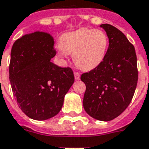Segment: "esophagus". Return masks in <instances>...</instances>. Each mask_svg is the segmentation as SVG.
<instances>
[{"label": "esophagus", "mask_w": 149, "mask_h": 149, "mask_svg": "<svg viewBox=\"0 0 149 149\" xmlns=\"http://www.w3.org/2000/svg\"><path fill=\"white\" fill-rule=\"evenodd\" d=\"M74 78H75L76 80H79L80 79V74H79V72L74 71Z\"/></svg>", "instance_id": "1"}]
</instances>
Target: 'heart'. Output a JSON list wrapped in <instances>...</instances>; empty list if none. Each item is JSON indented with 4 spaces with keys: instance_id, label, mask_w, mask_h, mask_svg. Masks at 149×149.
<instances>
[{
    "instance_id": "1",
    "label": "heart",
    "mask_w": 149,
    "mask_h": 149,
    "mask_svg": "<svg viewBox=\"0 0 149 149\" xmlns=\"http://www.w3.org/2000/svg\"><path fill=\"white\" fill-rule=\"evenodd\" d=\"M108 45L104 32L85 28L65 33L59 41L61 56L72 54L74 64L84 71L95 68L103 61Z\"/></svg>"
}]
</instances>
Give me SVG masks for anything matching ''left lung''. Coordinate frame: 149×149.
<instances>
[{
  "instance_id": "8db88e82",
  "label": "left lung",
  "mask_w": 149,
  "mask_h": 149,
  "mask_svg": "<svg viewBox=\"0 0 149 149\" xmlns=\"http://www.w3.org/2000/svg\"><path fill=\"white\" fill-rule=\"evenodd\" d=\"M109 38L103 61L81 75L85 84L83 107L93 118L109 121L128 107L138 83L137 56L124 33L109 24L100 25Z\"/></svg>"
}]
</instances>
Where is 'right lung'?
Instances as JSON below:
<instances>
[{
	"mask_svg": "<svg viewBox=\"0 0 149 149\" xmlns=\"http://www.w3.org/2000/svg\"><path fill=\"white\" fill-rule=\"evenodd\" d=\"M52 36L36 32L13 44L9 79L15 99L29 117L44 120L61 109L64 96L73 85L71 68H60L50 61L56 55Z\"/></svg>",
	"mask_w": 149,
	"mask_h": 149,
	"instance_id": "right-lung-1",
	"label": "right lung"
}]
</instances>
